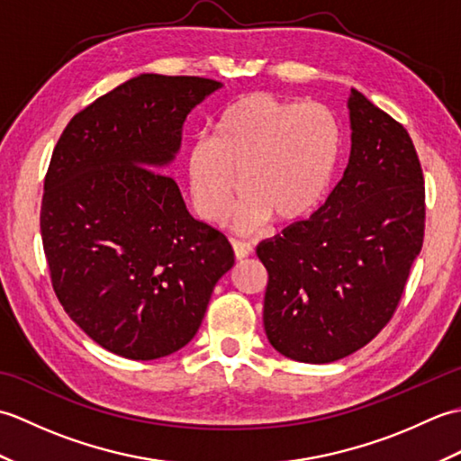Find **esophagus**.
<instances>
[{"instance_id":"1","label":"esophagus","mask_w":461,"mask_h":461,"mask_svg":"<svg viewBox=\"0 0 461 461\" xmlns=\"http://www.w3.org/2000/svg\"><path fill=\"white\" fill-rule=\"evenodd\" d=\"M231 248H233V256L236 259H246L248 256H251V246L248 241H240V240H231Z\"/></svg>"}]
</instances>
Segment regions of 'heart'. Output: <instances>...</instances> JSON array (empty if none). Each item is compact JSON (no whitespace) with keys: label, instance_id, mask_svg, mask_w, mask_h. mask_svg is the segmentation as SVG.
I'll return each mask as SVG.
<instances>
[{"label":"heart","instance_id":"obj_1","mask_svg":"<svg viewBox=\"0 0 461 461\" xmlns=\"http://www.w3.org/2000/svg\"><path fill=\"white\" fill-rule=\"evenodd\" d=\"M340 152L342 131L327 104L266 91L241 95L192 144L185 158L192 205L202 220L220 223L238 182V228L253 230L267 218L295 223L325 200Z\"/></svg>","mask_w":461,"mask_h":461}]
</instances>
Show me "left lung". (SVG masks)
<instances>
[{"label": "left lung", "instance_id": "8db88e82", "mask_svg": "<svg viewBox=\"0 0 461 461\" xmlns=\"http://www.w3.org/2000/svg\"><path fill=\"white\" fill-rule=\"evenodd\" d=\"M350 158L327 202L263 241V325L273 348L311 365L345 358L388 325L424 243L426 190L412 139L350 89Z\"/></svg>", "mask_w": 461, "mask_h": 461}]
</instances>
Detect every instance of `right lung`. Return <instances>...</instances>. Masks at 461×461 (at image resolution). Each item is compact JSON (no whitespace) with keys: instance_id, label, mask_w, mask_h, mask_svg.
Masks as SVG:
<instances>
[{"instance_id":"obj_1","label":"right lung","mask_w":461,"mask_h":461,"mask_svg":"<svg viewBox=\"0 0 461 461\" xmlns=\"http://www.w3.org/2000/svg\"><path fill=\"white\" fill-rule=\"evenodd\" d=\"M221 83L144 73L77 113L45 174L43 251L65 312L106 350L154 360L198 332L228 238L185 210L160 172L182 124Z\"/></svg>"}]
</instances>
